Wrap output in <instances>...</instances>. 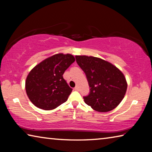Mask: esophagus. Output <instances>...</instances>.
I'll return each instance as SVG.
<instances>
[{"label": "esophagus", "instance_id": "obj_1", "mask_svg": "<svg viewBox=\"0 0 152 152\" xmlns=\"http://www.w3.org/2000/svg\"><path fill=\"white\" fill-rule=\"evenodd\" d=\"M74 91H79V88L78 86H76L75 88H74Z\"/></svg>", "mask_w": 152, "mask_h": 152}]
</instances>
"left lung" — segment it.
Here are the masks:
<instances>
[{
    "mask_svg": "<svg viewBox=\"0 0 152 152\" xmlns=\"http://www.w3.org/2000/svg\"><path fill=\"white\" fill-rule=\"evenodd\" d=\"M76 59L91 88L88 96L83 97L86 104L101 113L116 108L127 88L122 72L109 61L93 56H76Z\"/></svg>",
    "mask_w": 152,
    "mask_h": 152,
    "instance_id": "1",
    "label": "left lung"
}]
</instances>
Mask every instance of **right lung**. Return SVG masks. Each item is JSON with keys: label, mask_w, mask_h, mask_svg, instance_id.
<instances>
[{"label": "right lung", "mask_w": 152, "mask_h": 152, "mask_svg": "<svg viewBox=\"0 0 152 152\" xmlns=\"http://www.w3.org/2000/svg\"><path fill=\"white\" fill-rule=\"evenodd\" d=\"M75 61L69 53H57L35 66L25 81V90L31 102L39 109L52 110L65 102L72 91L63 74Z\"/></svg>", "instance_id": "add662e5"}]
</instances>
